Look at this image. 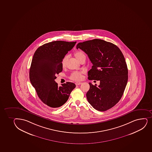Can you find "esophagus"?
<instances>
[{"label": "esophagus", "instance_id": "obj_1", "mask_svg": "<svg viewBox=\"0 0 152 152\" xmlns=\"http://www.w3.org/2000/svg\"><path fill=\"white\" fill-rule=\"evenodd\" d=\"M81 82H76V83H75V84H76V85H81Z\"/></svg>", "mask_w": 152, "mask_h": 152}]
</instances>
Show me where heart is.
<instances>
[{
	"instance_id": "1",
	"label": "heart",
	"mask_w": 152,
	"mask_h": 152,
	"mask_svg": "<svg viewBox=\"0 0 152 152\" xmlns=\"http://www.w3.org/2000/svg\"><path fill=\"white\" fill-rule=\"evenodd\" d=\"M74 56H75L76 58L79 62H80L82 60H83V59H86V56H85L84 53L81 51H78L74 53ZM67 60V57L66 56L62 60V65L63 67H65V66ZM82 78V72L75 71V72H73L70 76L71 79L75 80V81H79V80H81Z\"/></svg>"
}]
</instances>
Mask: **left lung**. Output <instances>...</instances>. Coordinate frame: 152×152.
I'll use <instances>...</instances> for the list:
<instances>
[{
  "mask_svg": "<svg viewBox=\"0 0 152 152\" xmlns=\"http://www.w3.org/2000/svg\"><path fill=\"white\" fill-rule=\"evenodd\" d=\"M76 48L83 51L93 64L88 79L100 81L98 86L89 83L88 102L98 111L109 110L120 100L127 84L128 69L123 53L116 45L100 39L79 42Z\"/></svg>",
  "mask_w": 152,
  "mask_h": 152,
  "instance_id": "obj_1",
  "label": "left lung"
}]
</instances>
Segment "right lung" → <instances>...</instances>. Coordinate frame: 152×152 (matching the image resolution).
Returning a JSON list of instances; mask_svg holds the SVG:
<instances>
[{"instance_id":"add662e5","label":"right lung","mask_w":152,"mask_h":152,"mask_svg":"<svg viewBox=\"0 0 152 152\" xmlns=\"http://www.w3.org/2000/svg\"><path fill=\"white\" fill-rule=\"evenodd\" d=\"M76 42L54 41L38 48L33 56L29 70L31 85L43 103L52 108L62 106L67 102L75 84L70 82L58 86L55 79L62 72V61Z\"/></svg>"}]
</instances>
